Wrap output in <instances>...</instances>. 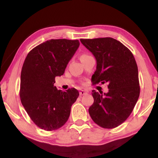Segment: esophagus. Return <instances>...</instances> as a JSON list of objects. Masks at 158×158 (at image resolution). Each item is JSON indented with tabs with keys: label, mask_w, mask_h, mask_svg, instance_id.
Returning a JSON list of instances; mask_svg holds the SVG:
<instances>
[{
	"label": "esophagus",
	"mask_w": 158,
	"mask_h": 158,
	"mask_svg": "<svg viewBox=\"0 0 158 158\" xmlns=\"http://www.w3.org/2000/svg\"><path fill=\"white\" fill-rule=\"evenodd\" d=\"M85 94H87V91H85V90H82L80 91V95H81V96H83V95H85Z\"/></svg>",
	"instance_id": "1"
}]
</instances>
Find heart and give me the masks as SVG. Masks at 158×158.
<instances>
[{"instance_id":"1","label":"heart","mask_w":158,"mask_h":158,"mask_svg":"<svg viewBox=\"0 0 158 158\" xmlns=\"http://www.w3.org/2000/svg\"><path fill=\"white\" fill-rule=\"evenodd\" d=\"M86 56H88V55H85V54H84V55H82L81 56V58H83V57H86Z\"/></svg>"}]
</instances>
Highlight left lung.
Masks as SVG:
<instances>
[{
  "mask_svg": "<svg viewBox=\"0 0 158 158\" xmlns=\"http://www.w3.org/2000/svg\"><path fill=\"white\" fill-rule=\"evenodd\" d=\"M81 42L96 59L93 85L107 83L109 88L107 94L92 90L94 102L88 112L98 126L115 128L127 120L139 98L137 62L131 52L115 39H81Z\"/></svg>",
  "mask_w": 158,
  "mask_h": 158,
  "instance_id": "8db88e82",
  "label": "left lung"
}]
</instances>
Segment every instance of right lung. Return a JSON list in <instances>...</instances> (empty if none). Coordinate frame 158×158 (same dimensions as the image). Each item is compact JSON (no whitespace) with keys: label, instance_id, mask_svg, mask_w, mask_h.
Listing matches in <instances>:
<instances>
[{"label":"right lung","instance_id":"1","mask_svg":"<svg viewBox=\"0 0 158 158\" xmlns=\"http://www.w3.org/2000/svg\"><path fill=\"white\" fill-rule=\"evenodd\" d=\"M78 40H50L28 53L21 73L20 99L33 122L45 131H53L65 124L78 90H57L55 77L64 74L78 48Z\"/></svg>","mask_w":158,"mask_h":158}]
</instances>
